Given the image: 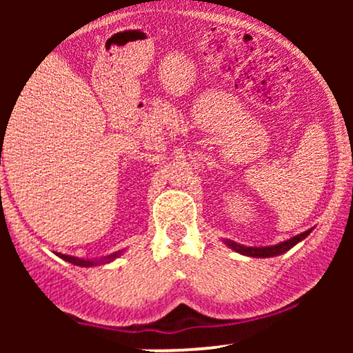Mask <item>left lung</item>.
I'll return each instance as SVG.
<instances>
[{"mask_svg":"<svg viewBox=\"0 0 353 353\" xmlns=\"http://www.w3.org/2000/svg\"><path fill=\"white\" fill-rule=\"evenodd\" d=\"M312 232V229L305 230V232L299 234V236H294L290 237L289 241H283L281 244H275V245H267V247H247V245H242V244H237V242L234 241H229V239H225V245H229L230 249L236 250V252L242 254V255H247V257H275V255H282L283 252H287V250H290L295 244H299V242L303 241L309 234Z\"/></svg>","mask_w":353,"mask_h":353,"instance_id":"1","label":"left lung"}]
</instances>
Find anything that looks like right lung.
Segmentation results:
<instances>
[{"mask_svg": "<svg viewBox=\"0 0 353 353\" xmlns=\"http://www.w3.org/2000/svg\"><path fill=\"white\" fill-rule=\"evenodd\" d=\"M3 139V137H1ZM123 254V250H117V252L111 254V255H106V257L103 259H79V257H74V255H66V254H59L58 255L61 259H64L66 262H71V264L74 265H79V267H92V265H103V264H109V262H112L114 259L119 257V255Z\"/></svg>", "mask_w": 353, "mask_h": 353, "instance_id": "right-lung-1", "label": "right lung"}]
</instances>
